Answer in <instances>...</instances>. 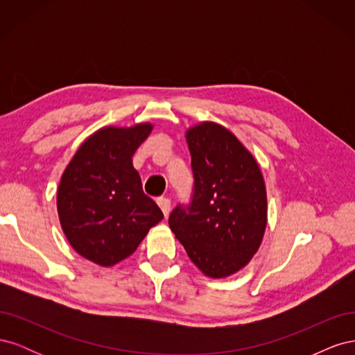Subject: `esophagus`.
<instances>
[{
  "label": "esophagus",
  "instance_id": "obj_1",
  "mask_svg": "<svg viewBox=\"0 0 355 355\" xmlns=\"http://www.w3.org/2000/svg\"><path fill=\"white\" fill-rule=\"evenodd\" d=\"M157 202H158V206L161 207V210H163L164 216L167 218L168 213H170V200L166 198V197H159V198L157 200Z\"/></svg>",
  "mask_w": 355,
  "mask_h": 355
}]
</instances>
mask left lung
Instances as JSON below:
<instances>
[{
  "label": "left lung",
  "mask_w": 355,
  "mask_h": 355,
  "mask_svg": "<svg viewBox=\"0 0 355 355\" xmlns=\"http://www.w3.org/2000/svg\"><path fill=\"white\" fill-rule=\"evenodd\" d=\"M194 188L178 204L170 230L189 259L213 278L237 272L257 252L266 227L265 182L253 155L227 128L202 123L189 128Z\"/></svg>",
  "instance_id": "1"
}]
</instances>
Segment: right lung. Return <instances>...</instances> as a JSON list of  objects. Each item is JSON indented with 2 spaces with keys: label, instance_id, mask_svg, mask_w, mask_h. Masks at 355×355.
<instances>
[{
  "label": "right lung",
  "instance_id": "add662e5",
  "mask_svg": "<svg viewBox=\"0 0 355 355\" xmlns=\"http://www.w3.org/2000/svg\"><path fill=\"white\" fill-rule=\"evenodd\" d=\"M151 124L105 127L92 135L67 170L58 191L62 230L75 252L111 266L130 256L149 228L164 218L149 198L132 157Z\"/></svg>",
  "mask_w": 355,
  "mask_h": 355
}]
</instances>
